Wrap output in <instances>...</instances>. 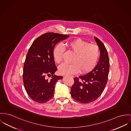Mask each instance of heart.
Instances as JSON below:
<instances>
[{
    "label": "heart",
    "instance_id": "b5f03b06",
    "mask_svg": "<svg viewBox=\"0 0 131 131\" xmlns=\"http://www.w3.org/2000/svg\"><path fill=\"white\" fill-rule=\"evenodd\" d=\"M67 45L75 55L72 60V63H64L59 67L58 71L61 74H73L79 70L85 73L96 65L100 56V50L97 45L80 38L68 42ZM64 52V48L61 44H57L54 48L52 54L56 63L61 62Z\"/></svg>",
    "mask_w": 131,
    "mask_h": 131
}]
</instances>
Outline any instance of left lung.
I'll list each match as a JSON object with an SVG mask.
<instances>
[{
    "instance_id": "8db88e82",
    "label": "left lung",
    "mask_w": 131,
    "mask_h": 131,
    "mask_svg": "<svg viewBox=\"0 0 131 131\" xmlns=\"http://www.w3.org/2000/svg\"><path fill=\"white\" fill-rule=\"evenodd\" d=\"M100 50V57L97 65L89 73L74 78L71 95L76 101L87 104L99 97L106 87L110 69L107 50L100 39L95 37Z\"/></svg>"
}]
</instances>
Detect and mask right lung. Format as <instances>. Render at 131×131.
Instances as JSON below:
<instances>
[{
    "label": "right lung",
    "mask_w": 131,
    "mask_h": 131,
    "mask_svg": "<svg viewBox=\"0 0 131 131\" xmlns=\"http://www.w3.org/2000/svg\"><path fill=\"white\" fill-rule=\"evenodd\" d=\"M69 36L47 32L37 38L31 45L24 64L23 81L25 90L32 100L41 104L53 97L55 83L62 76L54 75L57 68L53 50L58 42ZM46 75H52L51 79L47 80Z\"/></svg>",
    "instance_id": "right-lung-1"
}]
</instances>
